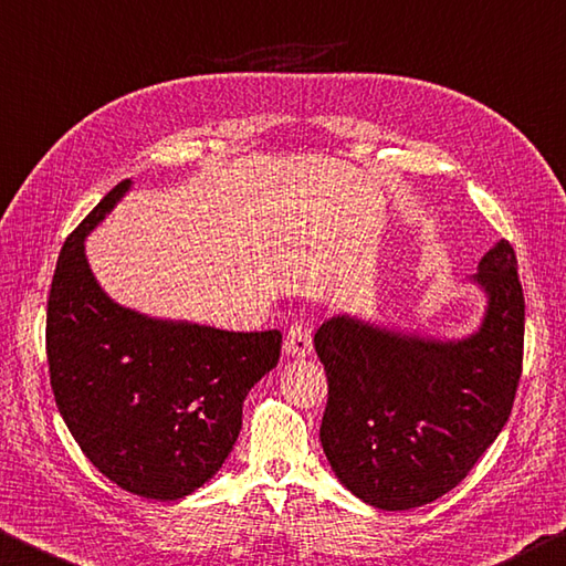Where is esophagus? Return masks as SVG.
Here are the masks:
<instances>
[{"label": "esophagus", "mask_w": 566, "mask_h": 566, "mask_svg": "<svg viewBox=\"0 0 566 566\" xmlns=\"http://www.w3.org/2000/svg\"><path fill=\"white\" fill-rule=\"evenodd\" d=\"M313 350V340H311V331L305 328L303 323H293L289 333H285L283 340V353L291 355V358H305Z\"/></svg>", "instance_id": "obj_1"}]
</instances>
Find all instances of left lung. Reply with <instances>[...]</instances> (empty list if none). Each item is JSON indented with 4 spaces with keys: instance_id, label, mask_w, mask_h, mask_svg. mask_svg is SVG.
Returning <instances> with one entry per match:
<instances>
[{
    "instance_id": "1",
    "label": "left lung",
    "mask_w": 566,
    "mask_h": 566,
    "mask_svg": "<svg viewBox=\"0 0 566 566\" xmlns=\"http://www.w3.org/2000/svg\"><path fill=\"white\" fill-rule=\"evenodd\" d=\"M470 283L488 303L468 338H428L350 313L315 331L328 375L323 452L335 478L373 507L402 512L440 500L510 418L524 348L514 248L494 243Z\"/></svg>"
}]
</instances>
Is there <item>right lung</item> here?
Instances as JSON below:
<instances>
[{
	"label": "right lung",
	"instance_id": "right-lung-1",
	"mask_svg": "<svg viewBox=\"0 0 566 566\" xmlns=\"http://www.w3.org/2000/svg\"><path fill=\"white\" fill-rule=\"evenodd\" d=\"M128 188H112L66 238L49 291L46 360L56 408L88 462L126 492L174 502L221 470L245 395L275 368L283 335L151 318L108 298L84 241Z\"/></svg>",
	"mask_w": 566,
	"mask_h": 566
}]
</instances>
